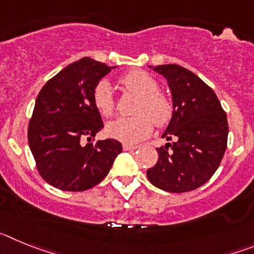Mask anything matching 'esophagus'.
Masks as SVG:
<instances>
[{
	"mask_svg": "<svg viewBox=\"0 0 254 254\" xmlns=\"http://www.w3.org/2000/svg\"><path fill=\"white\" fill-rule=\"evenodd\" d=\"M137 145H129V143H123V150L128 151V150H136L137 149Z\"/></svg>",
	"mask_w": 254,
	"mask_h": 254,
	"instance_id": "obj_1",
	"label": "esophagus"
}]
</instances>
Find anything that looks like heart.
<instances>
[{"label":"heart","mask_w":254,"mask_h":254,"mask_svg":"<svg viewBox=\"0 0 254 254\" xmlns=\"http://www.w3.org/2000/svg\"><path fill=\"white\" fill-rule=\"evenodd\" d=\"M123 86L138 96L131 118H120L107 126V133L123 142H136L152 132V123L164 126L170 120L173 105L165 94L159 91L158 82L149 73L133 69L121 78ZM93 104L98 113L104 118L114 114V99L111 84L105 80L96 85L93 91Z\"/></svg>","instance_id":"1"}]
</instances>
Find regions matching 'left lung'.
Returning <instances> with one entry per match:
<instances>
[{"label":"left lung","instance_id":"obj_1","mask_svg":"<svg viewBox=\"0 0 254 254\" xmlns=\"http://www.w3.org/2000/svg\"><path fill=\"white\" fill-rule=\"evenodd\" d=\"M152 69L167 78L172 91V120L163 137L174 142L156 149L158 163L147 169V178L167 192H190L205 185L221 163L228 143L226 113L214 90L190 69L178 64Z\"/></svg>","mask_w":254,"mask_h":254}]
</instances>
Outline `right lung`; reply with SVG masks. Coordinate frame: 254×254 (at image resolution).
<instances>
[{
    "label": "right lung",
    "instance_id": "1",
    "mask_svg": "<svg viewBox=\"0 0 254 254\" xmlns=\"http://www.w3.org/2000/svg\"><path fill=\"white\" fill-rule=\"evenodd\" d=\"M112 68L84 57L53 76L38 94L28 127L29 147L42 178L58 190H90L122 152V143L113 138L82 143L104 127L93 91Z\"/></svg>",
    "mask_w": 254,
    "mask_h": 254
}]
</instances>
